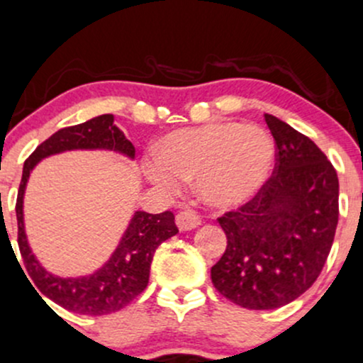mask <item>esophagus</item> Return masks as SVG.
Listing matches in <instances>:
<instances>
[{
  "mask_svg": "<svg viewBox=\"0 0 363 363\" xmlns=\"http://www.w3.org/2000/svg\"><path fill=\"white\" fill-rule=\"evenodd\" d=\"M175 223H177L179 230L181 231H189L200 226L201 217L200 213L194 211H181L177 213V217H175Z\"/></svg>",
  "mask_w": 363,
  "mask_h": 363,
  "instance_id": "esophagus-1",
  "label": "esophagus"
}]
</instances>
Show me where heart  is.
Instances as JSON below:
<instances>
[{
  "instance_id": "obj_1",
  "label": "heart",
  "mask_w": 363,
  "mask_h": 363,
  "mask_svg": "<svg viewBox=\"0 0 363 363\" xmlns=\"http://www.w3.org/2000/svg\"><path fill=\"white\" fill-rule=\"evenodd\" d=\"M274 144L254 125L220 121L172 132L156 147L147 175L165 191H177L181 181H196L200 196L217 208L243 203L268 179Z\"/></svg>"
}]
</instances>
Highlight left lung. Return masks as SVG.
<instances>
[{"mask_svg": "<svg viewBox=\"0 0 363 363\" xmlns=\"http://www.w3.org/2000/svg\"><path fill=\"white\" fill-rule=\"evenodd\" d=\"M274 139V170L249 201L224 212L223 257L212 284L236 306L274 310L315 284L333 247L339 181L325 152L304 133L264 114Z\"/></svg>", "mask_w": 363, "mask_h": 363, "instance_id": "1", "label": "left lung"}]
</instances>
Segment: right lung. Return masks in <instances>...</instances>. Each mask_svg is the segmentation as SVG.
<instances>
[{"label":"right lung","mask_w":363,"mask_h":363,"mask_svg":"<svg viewBox=\"0 0 363 363\" xmlns=\"http://www.w3.org/2000/svg\"><path fill=\"white\" fill-rule=\"evenodd\" d=\"M113 120V114H102V116L91 118L85 123L60 128L59 132L43 140L26 160L21 186H18L17 203H15L18 226V250L24 259L30 280L40 289V292L47 296L48 299H52L53 303L72 313H79V315H109V313L120 311L121 308L132 303L147 287L151 261L156 249L165 240L179 233L174 223V212H137L108 264L99 269L97 273L85 278L53 277L41 268L40 262L30 252L24 233L22 200H24L26 182H28L33 167L45 156L67 150L102 147V150L125 152L133 158L135 150H133L132 143L125 139V135L121 130H118Z\"/></svg>","instance_id":"right-lung-1"}]
</instances>
